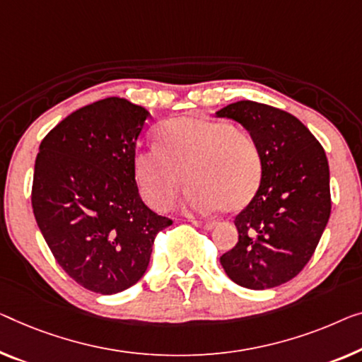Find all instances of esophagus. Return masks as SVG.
I'll return each mask as SVG.
<instances>
[{"instance_id":"1","label":"esophagus","mask_w":362,"mask_h":362,"mask_svg":"<svg viewBox=\"0 0 362 362\" xmlns=\"http://www.w3.org/2000/svg\"><path fill=\"white\" fill-rule=\"evenodd\" d=\"M192 223L195 224V226H198V228H203V229H206V230L213 229L214 226H216L214 221H206V223H204V221H197V219H192Z\"/></svg>"}]
</instances>
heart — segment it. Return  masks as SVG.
<instances>
[{"label": "heart", "mask_w": 362, "mask_h": 362, "mask_svg": "<svg viewBox=\"0 0 362 362\" xmlns=\"http://www.w3.org/2000/svg\"><path fill=\"white\" fill-rule=\"evenodd\" d=\"M158 148L138 149L133 175L151 208L165 211L185 180L182 204L188 213L244 209L258 193L263 159L257 139L233 123L206 117L165 122ZM184 177H182L181 175Z\"/></svg>", "instance_id": "1"}]
</instances>
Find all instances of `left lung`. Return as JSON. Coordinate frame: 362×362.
Instances as JSON below:
<instances>
[{"label": "left lung", "mask_w": 362, "mask_h": 362, "mask_svg": "<svg viewBox=\"0 0 362 362\" xmlns=\"http://www.w3.org/2000/svg\"><path fill=\"white\" fill-rule=\"evenodd\" d=\"M216 115L239 122L263 159L262 185L235 216L239 242L221 265L242 288H274L302 272L330 218L325 151L304 123L276 107L239 100Z\"/></svg>", "instance_id": "8db88e82"}]
</instances>
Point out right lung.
<instances>
[{
    "label": "right lung",
    "instance_id": "add662e5",
    "mask_svg": "<svg viewBox=\"0 0 362 362\" xmlns=\"http://www.w3.org/2000/svg\"><path fill=\"white\" fill-rule=\"evenodd\" d=\"M149 112L120 97L81 107L42 139L32 209L48 249L83 288L117 294L138 283L159 230L172 224L143 203L133 175Z\"/></svg>",
    "mask_w": 362,
    "mask_h": 362
}]
</instances>
